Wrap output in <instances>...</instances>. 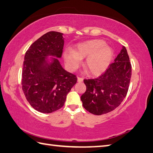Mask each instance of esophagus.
<instances>
[{"label":"esophagus","instance_id":"34e87169","mask_svg":"<svg viewBox=\"0 0 153 153\" xmlns=\"http://www.w3.org/2000/svg\"><path fill=\"white\" fill-rule=\"evenodd\" d=\"M83 79L82 78V77H77V82H83Z\"/></svg>","mask_w":153,"mask_h":153}]
</instances>
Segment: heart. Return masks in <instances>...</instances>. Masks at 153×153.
Listing matches in <instances>:
<instances>
[{
	"label": "heart",
	"mask_w": 153,
	"mask_h": 153,
	"mask_svg": "<svg viewBox=\"0 0 153 153\" xmlns=\"http://www.w3.org/2000/svg\"><path fill=\"white\" fill-rule=\"evenodd\" d=\"M112 56V52L106 47L102 40H92L77 45L75 51L65 50L64 58L68 67L75 70L81 62V58H86L84 66L91 74L102 73L108 67Z\"/></svg>",
	"instance_id": "b5f03b06"
}]
</instances>
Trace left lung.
I'll return each instance as SVG.
<instances>
[{
	"mask_svg": "<svg viewBox=\"0 0 153 153\" xmlns=\"http://www.w3.org/2000/svg\"><path fill=\"white\" fill-rule=\"evenodd\" d=\"M131 64L124 46L105 72L94 79H85L86 91L81 97L83 106L90 113L102 115L119 106L128 91Z\"/></svg>",
	"mask_w": 153,
	"mask_h": 153,
	"instance_id": "obj_1",
	"label": "left lung"
}]
</instances>
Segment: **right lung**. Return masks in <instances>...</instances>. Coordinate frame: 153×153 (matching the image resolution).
Returning <instances> with one entry per match:
<instances>
[{"instance_id": "1", "label": "right lung", "mask_w": 153, "mask_h": 153, "mask_svg": "<svg viewBox=\"0 0 153 153\" xmlns=\"http://www.w3.org/2000/svg\"><path fill=\"white\" fill-rule=\"evenodd\" d=\"M62 33L50 31L33 42L26 51L22 74V87L30 105L42 113L61 108L67 94L77 82L76 75L65 70L54 58L48 64V55L60 58L64 47Z\"/></svg>"}]
</instances>
